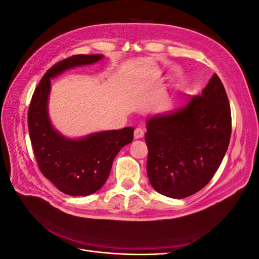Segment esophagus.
Here are the masks:
<instances>
[{
  "mask_svg": "<svg viewBox=\"0 0 259 259\" xmlns=\"http://www.w3.org/2000/svg\"><path fill=\"white\" fill-rule=\"evenodd\" d=\"M145 136V131L142 127H137L134 132V138L135 139H140Z\"/></svg>",
  "mask_w": 259,
  "mask_h": 259,
  "instance_id": "esophagus-1",
  "label": "esophagus"
}]
</instances>
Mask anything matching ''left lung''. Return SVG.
<instances>
[{"instance_id":"obj_1","label":"left lung","mask_w":259,"mask_h":259,"mask_svg":"<svg viewBox=\"0 0 259 259\" xmlns=\"http://www.w3.org/2000/svg\"><path fill=\"white\" fill-rule=\"evenodd\" d=\"M145 140L147 174L155 191L184 199L204 188L224 159L231 136V112L216 73L199 96L174 110L149 116Z\"/></svg>"}]
</instances>
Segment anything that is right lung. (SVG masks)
<instances>
[{
	"label": "right lung",
	"instance_id": "1",
	"mask_svg": "<svg viewBox=\"0 0 259 259\" xmlns=\"http://www.w3.org/2000/svg\"><path fill=\"white\" fill-rule=\"evenodd\" d=\"M103 58L104 55H75L53 66L35 89L28 111L29 134L38 168L58 190L73 197L98 191L110 174L115 155L134 138L131 126L69 138L51 122V80L69 69L96 64Z\"/></svg>",
	"mask_w": 259,
	"mask_h": 259
}]
</instances>
